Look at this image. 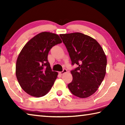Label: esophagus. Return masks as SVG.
<instances>
[{"label":"esophagus","instance_id":"34e87169","mask_svg":"<svg viewBox=\"0 0 125 125\" xmlns=\"http://www.w3.org/2000/svg\"><path fill=\"white\" fill-rule=\"evenodd\" d=\"M67 72V69L64 68V69H63V71H62V72H60V74H64V73H66Z\"/></svg>","mask_w":125,"mask_h":125}]
</instances>
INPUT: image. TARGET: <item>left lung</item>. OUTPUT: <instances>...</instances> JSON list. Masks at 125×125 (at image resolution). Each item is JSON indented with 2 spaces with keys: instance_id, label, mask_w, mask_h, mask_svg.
Segmentation results:
<instances>
[{
  "instance_id": "obj_1",
  "label": "left lung",
  "mask_w": 125,
  "mask_h": 125,
  "mask_svg": "<svg viewBox=\"0 0 125 125\" xmlns=\"http://www.w3.org/2000/svg\"><path fill=\"white\" fill-rule=\"evenodd\" d=\"M66 47L72 65L73 80L68 87L80 98L90 96L98 90L106 74L107 60L102 47L95 40L80 32L60 35Z\"/></svg>"
}]
</instances>
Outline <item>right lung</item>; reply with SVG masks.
<instances>
[{"instance_id": "1", "label": "right lung", "mask_w": 125, "mask_h": 125, "mask_svg": "<svg viewBox=\"0 0 125 125\" xmlns=\"http://www.w3.org/2000/svg\"><path fill=\"white\" fill-rule=\"evenodd\" d=\"M61 43L58 35L43 32L31 39L21 51L16 61V76L28 94L39 98L51 89L58 73L51 68L48 54L52 47Z\"/></svg>"}]
</instances>
